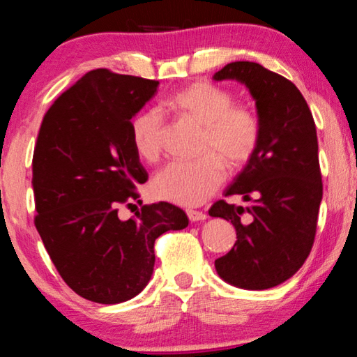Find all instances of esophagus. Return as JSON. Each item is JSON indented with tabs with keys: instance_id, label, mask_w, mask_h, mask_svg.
I'll use <instances>...</instances> for the list:
<instances>
[{
	"instance_id": "1",
	"label": "esophagus",
	"mask_w": 357,
	"mask_h": 357,
	"mask_svg": "<svg viewBox=\"0 0 357 357\" xmlns=\"http://www.w3.org/2000/svg\"><path fill=\"white\" fill-rule=\"evenodd\" d=\"M187 216H188V219H190V221H192V222L204 221V219L208 218L206 214H204L203 211H195V209H188V211H187Z\"/></svg>"
}]
</instances>
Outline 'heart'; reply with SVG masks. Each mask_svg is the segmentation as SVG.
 <instances>
[{
    "label": "heart",
    "instance_id": "obj_1",
    "mask_svg": "<svg viewBox=\"0 0 357 357\" xmlns=\"http://www.w3.org/2000/svg\"><path fill=\"white\" fill-rule=\"evenodd\" d=\"M180 119L199 128L198 154L190 162H170L154 175L151 192L158 199L178 206H198L224 182V165L238 172L255 158L261 123L255 109L234 102L232 92L209 81H197L169 97ZM131 143L146 162H155L164 149L165 120L158 109L138 112L130 123Z\"/></svg>",
    "mask_w": 357,
    "mask_h": 357
}]
</instances>
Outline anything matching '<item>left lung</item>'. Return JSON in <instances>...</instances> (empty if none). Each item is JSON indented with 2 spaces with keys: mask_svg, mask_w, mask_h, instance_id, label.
Masks as SVG:
<instances>
[{
  "mask_svg": "<svg viewBox=\"0 0 357 357\" xmlns=\"http://www.w3.org/2000/svg\"><path fill=\"white\" fill-rule=\"evenodd\" d=\"M237 79L250 91L261 123L255 158L209 209L236 227L231 252L214 261L224 281L243 289H270L294 275L315 241L324 183L315 121L304 96L284 76L253 61H232L213 76Z\"/></svg>",
  "mask_w": 357,
  "mask_h": 357,
  "instance_id": "obj_1",
  "label": "left lung"
}]
</instances>
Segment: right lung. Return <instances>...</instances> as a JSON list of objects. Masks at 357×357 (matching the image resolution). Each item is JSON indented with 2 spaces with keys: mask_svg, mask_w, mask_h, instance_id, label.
Returning a JSON list of instances; mask_svg holds the SVG:
<instances>
[{
  "mask_svg": "<svg viewBox=\"0 0 357 357\" xmlns=\"http://www.w3.org/2000/svg\"><path fill=\"white\" fill-rule=\"evenodd\" d=\"M158 86L92 70L53 102L38 130L33 224L63 281L87 301L119 304L139 294L153 275L155 238L188 226L182 209L162 202L126 221L119 214L148 180L130 123Z\"/></svg>",
  "mask_w": 357,
  "mask_h": 357,
  "instance_id": "add662e5",
  "label": "right lung"
}]
</instances>
